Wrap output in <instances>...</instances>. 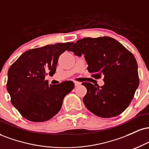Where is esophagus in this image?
<instances>
[{
  "mask_svg": "<svg viewBox=\"0 0 149 149\" xmlns=\"http://www.w3.org/2000/svg\"><path fill=\"white\" fill-rule=\"evenodd\" d=\"M74 84H75V86H78V85H81V83H80V82H78V81H74Z\"/></svg>",
  "mask_w": 149,
  "mask_h": 149,
  "instance_id": "1",
  "label": "esophagus"
}]
</instances>
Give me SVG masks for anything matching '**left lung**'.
Listing matches in <instances>:
<instances>
[{
  "label": "left lung",
  "instance_id": "1",
  "mask_svg": "<svg viewBox=\"0 0 149 149\" xmlns=\"http://www.w3.org/2000/svg\"><path fill=\"white\" fill-rule=\"evenodd\" d=\"M69 51L78 57L84 55L92 76H104L102 87L83 83L87 88L83 99L87 109L101 118L115 117L123 112L139 83L134 55L118 41L107 36L80 39Z\"/></svg>",
  "mask_w": 149,
  "mask_h": 149
}]
</instances>
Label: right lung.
Listing matches in <instances>:
<instances>
[{"label": "right lung", "mask_w": 149, "mask_h": 149, "mask_svg": "<svg viewBox=\"0 0 149 149\" xmlns=\"http://www.w3.org/2000/svg\"><path fill=\"white\" fill-rule=\"evenodd\" d=\"M73 42L57 43L26 51L10 67L7 90L11 103L26 119L44 122L54 116L64 97L74 88L72 81L50 85L45 80L53 75L59 56Z\"/></svg>", "instance_id": "add662e5"}]
</instances>
